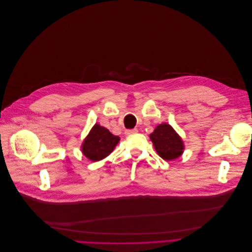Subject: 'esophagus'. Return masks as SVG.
Wrapping results in <instances>:
<instances>
[{"label": "esophagus", "mask_w": 252, "mask_h": 252, "mask_svg": "<svg viewBox=\"0 0 252 252\" xmlns=\"http://www.w3.org/2000/svg\"><path fill=\"white\" fill-rule=\"evenodd\" d=\"M137 132H138V130H137V129H128V130H126V131H125V134H126L127 136H129V135L136 134Z\"/></svg>", "instance_id": "esophagus-1"}]
</instances>
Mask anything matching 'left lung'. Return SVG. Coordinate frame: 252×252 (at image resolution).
Here are the masks:
<instances>
[{
  "instance_id": "left-lung-1",
  "label": "left lung",
  "mask_w": 252,
  "mask_h": 252,
  "mask_svg": "<svg viewBox=\"0 0 252 252\" xmlns=\"http://www.w3.org/2000/svg\"><path fill=\"white\" fill-rule=\"evenodd\" d=\"M150 139L158 155L165 161L178 159L184 153L183 139L168 123L159 124L154 132L150 134Z\"/></svg>"
}]
</instances>
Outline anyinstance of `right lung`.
Segmentation results:
<instances>
[{
    "mask_svg": "<svg viewBox=\"0 0 252 252\" xmlns=\"http://www.w3.org/2000/svg\"><path fill=\"white\" fill-rule=\"evenodd\" d=\"M119 141L120 137L96 123L83 140L80 147L81 152L88 160L97 162L109 156Z\"/></svg>",
    "mask_w": 252,
    "mask_h": 252,
    "instance_id": "1",
    "label": "right lung"
}]
</instances>
